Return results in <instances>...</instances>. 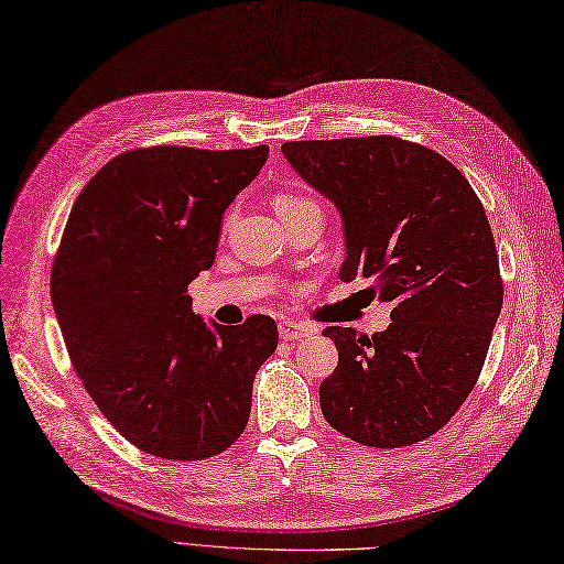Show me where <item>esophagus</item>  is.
Wrapping results in <instances>:
<instances>
[{
    "instance_id": "esophagus-1",
    "label": "esophagus",
    "mask_w": 564,
    "mask_h": 564,
    "mask_svg": "<svg viewBox=\"0 0 564 564\" xmlns=\"http://www.w3.org/2000/svg\"><path fill=\"white\" fill-rule=\"evenodd\" d=\"M315 333L313 327L308 325H301V323H292V321H282L280 323V337L284 341H296V339H304L311 337Z\"/></svg>"
}]
</instances>
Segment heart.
Here are the masks:
<instances>
[{
  "instance_id": "obj_1",
  "label": "heart",
  "mask_w": 564,
  "mask_h": 564,
  "mask_svg": "<svg viewBox=\"0 0 564 564\" xmlns=\"http://www.w3.org/2000/svg\"><path fill=\"white\" fill-rule=\"evenodd\" d=\"M272 205H274V210H278L280 217L294 215V213H301V210H311V208L321 210L318 205H315L311 198L299 196V194H278V196H274ZM227 219H229V217H227Z\"/></svg>"
}]
</instances>
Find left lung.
I'll return each mask as SVG.
<instances>
[{
    "label": "left lung",
    "mask_w": 564,
    "mask_h": 564,
    "mask_svg": "<svg viewBox=\"0 0 564 564\" xmlns=\"http://www.w3.org/2000/svg\"><path fill=\"white\" fill-rule=\"evenodd\" d=\"M284 158L335 203L347 260L392 301L386 333L325 327L339 351L321 382L325 421L368 447L437 433L474 390L502 308L496 239L464 174L435 150L394 139L292 141Z\"/></svg>",
    "instance_id": "obj_1"
}]
</instances>
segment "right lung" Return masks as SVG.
<instances>
[{
	"mask_svg": "<svg viewBox=\"0 0 564 564\" xmlns=\"http://www.w3.org/2000/svg\"><path fill=\"white\" fill-rule=\"evenodd\" d=\"M270 148L153 145L109 160L80 191L50 290L66 351L102 416L153 457L225 452L251 414L278 325H210L188 284L215 263L223 215Z\"/></svg>",
	"mask_w": 564,
	"mask_h": 564,
	"instance_id": "obj_1",
	"label": "right lung"
}]
</instances>
